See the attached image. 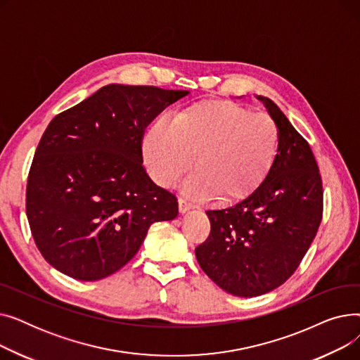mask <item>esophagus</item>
<instances>
[{
    "instance_id": "1",
    "label": "esophagus",
    "mask_w": 360,
    "mask_h": 360,
    "mask_svg": "<svg viewBox=\"0 0 360 360\" xmlns=\"http://www.w3.org/2000/svg\"><path fill=\"white\" fill-rule=\"evenodd\" d=\"M178 205H179V212L181 213H186L188 210L193 209V204L188 202L185 198H179L178 200Z\"/></svg>"
}]
</instances>
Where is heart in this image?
I'll return each instance as SVG.
<instances>
[{"mask_svg": "<svg viewBox=\"0 0 360 360\" xmlns=\"http://www.w3.org/2000/svg\"><path fill=\"white\" fill-rule=\"evenodd\" d=\"M143 160L150 176L170 188L190 172L185 184L195 200L213 195L236 202L254 194L273 170L280 131L267 113L232 101H201L179 110L174 122L160 115L144 132Z\"/></svg>", "mask_w": 360, "mask_h": 360, "instance_id": "obj_1", "label": "heart"}]
</instances>
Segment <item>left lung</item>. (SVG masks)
I'll return each mask as SVG.
<instances>
[{
    "label": "left lung",
    "instance_id": "left-lung-1",
    "mask_svg": "<svg viewBox=\"0 0 360 360\" xmlns=\"http://www.w3.org/2000/svg\"><path fill=\"white\" fill-rule=\"evenodd\" d=\"M280 131V151L258 190L209 210L212 231L195 248L202 271L231 295L274 290L299 267L323 219V181L308 141L269 98L258 96Z\"/></svg>",
    "mask_w": 360,
    "mask_h": 360
}]
</instances>
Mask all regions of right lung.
Masks as SVG:
<instances>
[{
	"instance_id": "right-lung-1",
	"label": "right lung",
	"mask_w": 360,
	"mask_h": 360,
	"mask_svg": "<svg viewBox=\"0 0 360 360\" xmlns=\"http://www.w3.org/2000/svg\"><path fill=\"white\" fill-rule=\"evenodd\" d=\"M188 93L108 84L49 122L29 170L26 214L53 269L105 278L137 254L151 224L178 216L175 194L147 175L141 143L147 125Z\"/></svg>"
}]
</instances>
